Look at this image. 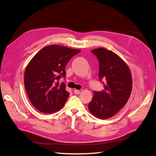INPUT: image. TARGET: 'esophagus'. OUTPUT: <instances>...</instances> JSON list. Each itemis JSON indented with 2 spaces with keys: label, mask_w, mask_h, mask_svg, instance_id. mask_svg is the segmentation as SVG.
Segmentation results:
<instances>
[{
  "label": "esophagus",
  "mask_w": 156,
  "mask_h": 156,
  "mask_svg": "<svg viewBox=\"0 0 156 156\" xmlns=\"http://www.w3.org/2000/svg\"><path fill=\"white\" fill-rule=\"evenodd\" d=\"M74 93H75V94H79L80 93H81V91L79 90L75 89V90H74Z\"/></svg>",
  "instance_id": "1"
}]
</instances>
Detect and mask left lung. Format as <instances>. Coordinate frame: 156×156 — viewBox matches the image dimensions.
Returning a JSON list of instances; mask_svg holds the SVG:
<instances>
[{
  "label": "left lung",
  "instance_id": "8db88e82",
  "mask_svg": "<svg viewBox=\"0 0 156 156\" xmlns=\"http://www.w3.org/2000/svg\"><path fill=\"white\" fill-rule=\"evenodd\" d=\"M100 64L99 77L106 80L104 90L94 92L88 104L91 114L99 119H108L123 108L128 101L132 90V77L127 64L120 56L105 48L91 51Z\"/></svg>",
  "mask_w": 156,
  "mask_h": 156
}]
</instances>
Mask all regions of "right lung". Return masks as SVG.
Returning a JSON list of instances; mask_svg holds the SVG:
<instances>
[{"mask_svg":"<svg viewBox=\"0 0 156 156\" xmlns=\"http://www.w3.org/2000/svg\"><path fill=\"white\" fill-rule=\"evenodd\" d=\"M75 49L58 45L42 48L34 55L25 70L24 84L32 104L40 112L53 113L62 108L69 96L64 83L66 66L79 53Z\"/></svg>","mask_w":156,"mask_h":156,"instance_id":"obj_1","label":"right lung"}]
</instances>
